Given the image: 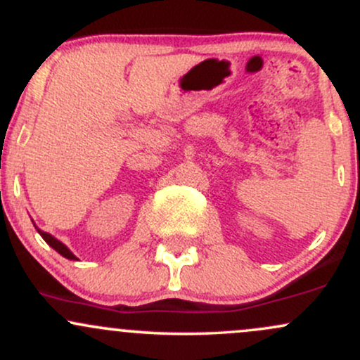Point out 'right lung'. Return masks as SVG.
Instances as JSON below:
<instances>
[{
	"instance_id": "right-lung-1",
	"label": "right lung",
	"mask_w": 360,
	"mask_h": 360,
	"mask_svg": "<svg viewBox=\"0 0 360 360\" xmlns=\"http://www.w3.org/2000/svg\"><path fill=\"white\" fill-rule=\"evenodd\" d=\"M34 225H35V223H34ZM35 229H37V232H39L40 235H42V238H44V240L47 242L49 245H51L53 250H57V252H59V254L62 255V257H65V259H71V260H77L76 255H74L72 252L69 250L68 247H65L64 243H62L60 240H57V238H56V237H52L51 233H47V232H42V230H40L39 226H35Z\"/></svg>"
}]
</instances>
